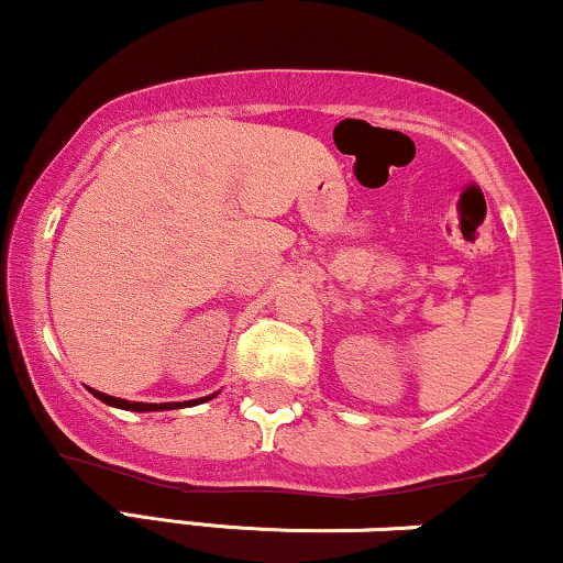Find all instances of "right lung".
Returning <instances> with one entry per match:
<instances>
[{"instance_id":"1","label":"right lung","mask_w":563,"mask_h":563,"mask_svg":"<svg viewBox=\"0 0 563 563\" xmlns=\"http://www.w3.org/2000/svg\"><path fill=\"white\" fill-rule=\"evenodd\" d=\"M91 395L99 398L102 402H108V406H115V408H125V411H174V408H181V406H197V402L202 400H210V398H202V400H187V402H129V400H121V398H110V395L104 393H97V389H91Z\"/></svg>"}]
</instances>
